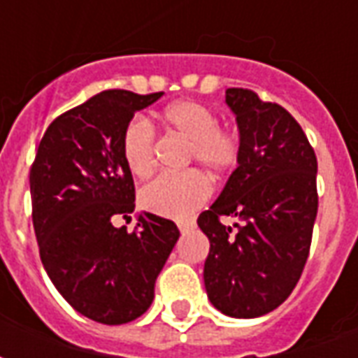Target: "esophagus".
Instances as JSON below:
<instances>
[{"mask_svg": "<svg viewBox=\"0 0 358 358\" xmlns=\"http://www.w3.org/2000/svg\"><path fill=\"white\" fill-rule=\"evenodd\" d=\"M194 228V222H178V230L182 234H186L187 230H192Z\"/></svg>", "mask_w": 358, "mask_h": 358, "instance_id": "34e87169", "label": "esophagus"}]
</instances>
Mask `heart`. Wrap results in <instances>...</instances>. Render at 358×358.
Here are the masks:
<instances>
[{
    "label": "heart",
    "mask_w": 358,
    "mask_h": 358,
    "mask_svg": "<svg viewBox=\"0 0 358 358\" xmlns=\"http://www.w3.org/2000/svg\"><path fill=\"white\" fill-rule=\"evenodd\" d=\"M163 124L189 141L187 163H199L213 176H222L238 163L236 136L218 128L215 110L197 101H178L163 113ZM122 157L134 176L143 178L155 166V134L148 120L134 118L122 136ZM210 184L201 172H164L140 189V205L166 218H184L207 203Z\"/></svg>",
    "instance_id": "1"
}]
</instances>
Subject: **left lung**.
<instances>
[{"label": "left lung", "mask_w": 358, "mask_h": 358, "mask_svg": "<svg viewBox=\"0 0 358 358\" xmlns=\"http://www.w3.org/2000/svg\"><path fill=\"white\" fill-rule=\"evenodd\" d=\"M238 169L197 224L209 238L203 280L213 307L257 318L280 307L307 263L318 210L316 155L299 122L251 90L228 88ZM236 217L234 227L220 218Z\"/></svg>", "instance_id": "1"}]
</instances>
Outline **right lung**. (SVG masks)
I'll list each match as a JSON object with an SVG mask.
<instances>
[{"instance_id": "right-lung-1", "label": "right lung", "mask_w": 358, "mask_h": 358, "mask_svg": "<svg viewBox=\"0 0 358 358\" xmlns=\"http://www.w3.org/2000/svg\"><path fill=\"white\" fill-rule=\"evenodd\" d=\"M161 95L107 90L66 110L45 130L30 171L43 268L66 303L95 322L117 326L143 315L180 238L172 220L151 213L138 215L132 234L113 224L136 207L122 157L126 126Z\"/></svg>"}]
</instances>
